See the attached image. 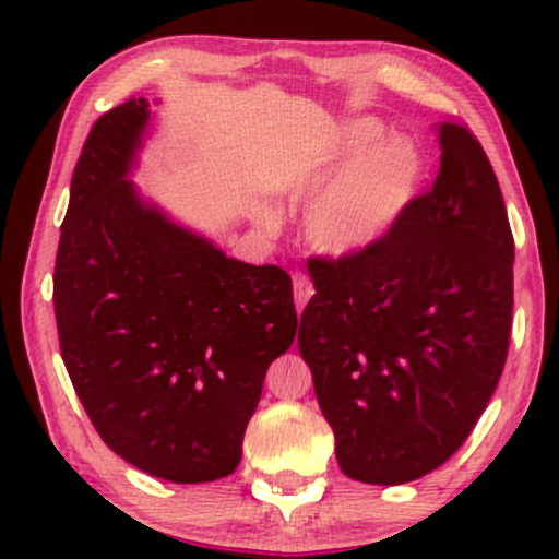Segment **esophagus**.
I'll return each mask as SVG.
<instances>
[{
	"instance_id": "esophagus-1",
	"label": "esophagus",
	"mask_w": 559,
	"mask_h": 559,
	"mask_svg": "<svg viewBox=\"0 0 559 559\" xmlns=\"http://www.w3.org/2000/svg\"><path fill=\"white\" fill-rule=\"evenodd\" d=\"M292 284H294V299H297L299 307H305L307 299H310L312 294H316V286H312L310 275L294 273V275H292Z\"/></svg>"
}]
</instances>
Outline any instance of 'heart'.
Returning <instances> with one entry per match:
<instances>
[{
	"mask_svg": "<svg viewBox=\"0 0 559 559\" xmlns=\"http://www.w3.org/2000/svg\"><path fill=\"white\" fill-rule=\"evenodd\" d=\"M383 131L360 120L344 131L338 155H355L376 144ZM423 159L409 141L389 139L365 152L316 197L307 210V239L318 252L346 258L373 247L400 221L418 194Z\"/></svg>",
	"mask_w": 559,
	"mask_h": 559,
	"instance_id": "obj_1",
	"label": "heart"
}]
</instances>
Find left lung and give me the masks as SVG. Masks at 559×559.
<instances>
[{
  "mask_svg": "<svg viewBox=\"0 0 559 559\" xmlns=\"http://www.w3.org/2000/svg\"><path fill=\"white\" fill-rule=\"evenodd\" d=\"M441 170L383 239L312 258L299 352L349 478L396 486L444 465L504 370L512 241L502 189L471 128H439Z\"/></svg>",
  "mask_w": 559,
  "mask_h": 559,
  "instance_id": "8db88e82",
  "label": "left lung"
}]
</instances>
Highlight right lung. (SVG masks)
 <instances>
[{
    "instance_id": "right-lung-1",
    "label": "right lung",
    "mask_w": 559,
    "mask_h": 559,
    "mask_svg": "<svg viewBox=\"0 0 559 559\" xmlns=\"http://www.w3.org/2000/svg\"><path fill=\"white\" fill-rule=\"evenodd\" d=\"M150 123L128 99L88 131L55 260L75 394L115 454L173 484L230 476L267 368L297 336L292 278L226 258L128 181Z\"/></svg>"
}]
</instances>
